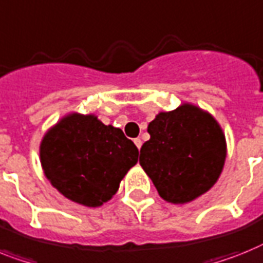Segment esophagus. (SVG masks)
<instances>
[{"label": "esophagus", "mask_w": 263, "mask_h": 263, "mask_svg": "<svg viewBox=\"0 0 263 263\" xmlns=\"http://www.w3.org/2000/svg\"><path fill=\"white\" fill-rule=\"evenodd\" d=\"M134 143H135V144H136V147H138L139 150H140V147H142V139H140V138H136V139H134Z\"/></svg>", "instance_id": "obj_1"}]
</instances>
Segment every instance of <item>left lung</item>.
Masks as SVG:
<instances>
[{
  "instance_id": "obj_1",
  "label": "left lung",
  "mask_w": 263,
  "mask_h": 263,
  "mask_svg": "<svg viewBox=\"0 0 263 263\" xmlns=\"http://www.w3.org/2000/svg\"><path fill=\"white\" fill-rule=\"evenodd\" d=\"M140 148V166L163 200L189 202L215 185L226 161V139L217 121L197 106L183 104L159 113Z\"/></svg>"
}]
</instances>
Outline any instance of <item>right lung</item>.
I'll return each instance as SVG.
<instances>
[{
  "label": "right lung",
  "instance_id": "1",
  "mask_svg": "<svg viewBox=\"0 0 263 263\" xmlns=\"http://www.w3.org/2000/svg\"><path fill=\"white\" fill-rule=\"evenodd\" d=\"M138 157V147L120 128L102 124L93 115L66 116L40 144L43 170L52 186L86 206L110 200Z\"/></svg>",
  "mask_w": 263,
  "mask_h": 263
}]
</instances>
